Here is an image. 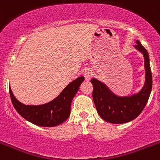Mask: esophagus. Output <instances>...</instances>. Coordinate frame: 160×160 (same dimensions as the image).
Instances as JSON below:
<instances>
[{
	"instance_id": "1",
	"label": "esophagus",
	"mask_w": 160,
	"mask_h": 160,
	"mask_svg": "<svg viewBox=\"0 0 160 160\" xmlns=\"http://www.w3.org/2000/svg\"><path fill=\"white\" fill-rule=\"evenodd\" d=\"M84 77H85V79L86 80H90V78L92 77L93 75V71L91 69H90V68H87V69H86L84 71Z\"/></svg>"
}]
</instances>
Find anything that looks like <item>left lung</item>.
<instances>
[{"instance_id":"1","label":"left lung","mask_w":160,"mask_h":160,"mask_svg":"<svg viewBox=\"0 0 160 160\" xmlns=\"http://www.w3.org/2000/svg\"><path fill=\"white\" fill-rule=\"evenodd\" d=\"M136 43L135 48L144 56L146 70L145 85L138 94L131 97H118L95 78L90 80L94 87L92 95L97 112L103 120L111 123H125L136 118L143 111L152 92V75L149 55L139 41H136Z\"/></svg>"}]
</instances>
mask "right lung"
Wrapping results in <instances>:
<instances>
[{
    "mask_svg": "<svg viewBox=\"0 0 160 160\" xmlns=\"http://www.w3.org/2000/svg\"><path fill=\"white\" fill-rule=\"evenodd\" d=\"M83 81L84 77L78 78L68 85L55 99L41 106L24 105L16 99L9 87L11 101L18 114L29 122L40 127H55L69 118L72 99Z\"/></svg>",
    "mask_w": 160,
    "mask_h": 160,
    "instance_id": "obj_1",
    "label": "right lung"
}]
</instances>
